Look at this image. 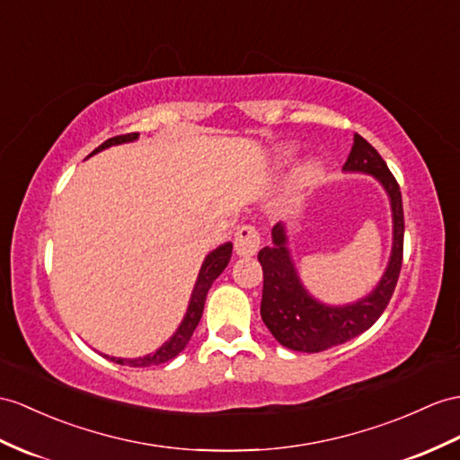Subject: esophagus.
Returning a JSON list of instances; mask_svg holds the SVG:
<instances>
[{
  "label": "esophagus",
  "instance_id": "obj_1",
  "mask_svg": "<svg viewBox=\"0 0 460 460\" xmlns=\"http://www.w3.org/2000/svg\"><path fill=\"white\" fill-rule=\"evenodd\" d=\"M261 248V236L260 230L252 224H245L236 230V238H234V250L238 255H255L257 250Z\"/></svg>",
  "mask_w": 460,
  "mask_h": 460
}]
</instances>
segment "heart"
<instances>
[{
  "instance_id": "b5f03b06",
  "label": "heart",
  "mask_w": 460,
  "mask_h": 460,
  "mask_svg": "<svg viewBox=\"0 0 460 460\" xmlns=\"http://www.w3.org/2000/svg\"><path fill=\"white\" fill-rule=\"evenodd\" d=\"M316 175H318V165L316 164H310V165L305 167V170L300 172V183H310Z\"/></svg>"
}]
</instances>
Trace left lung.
<instances>
[{
	"label": "left lung",
	"instance_id": "1",
	"mask_svg": "<svg viewBox=\"0 0 460 460\" xmlns=\"http://www.w3.org/2000/svg\"><path fill=\"white\" fill-rule=\"evenodd\" d=\"M343 170L371 173L386 189L394 222L392 255L378 287L367 298L347 306H326L302 287L287 250L285 226L281 222L275 224L273 245L257 253L263 269L261 318L275 340L293 351L318 353L367 332L388 306L400 277L404 255V208L396 177L390 173L380 154L357 132Z\"/></svg>",
	"mask_w": 460,
	"mask_h": 460
}]
</instances>
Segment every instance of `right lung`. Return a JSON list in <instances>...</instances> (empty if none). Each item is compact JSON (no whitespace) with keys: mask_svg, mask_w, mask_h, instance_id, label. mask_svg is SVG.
Listing matches in <instances>:
<instances>
[{"mask_svg":"<svg viewBox=\"0 0 460 460\" xmlns=\"http://www.w3.org/2000/svg\"><path fill=\"white\" fill-rule=\"evenodd\" d=\"M137 138H138V132L120 134V137H113V138L105 140L92 154H95L99 150H105V148H109V146L122 144V142H132ZM230 257H232V243L230 242L220 245V248H217L215 252L207 255L203 267H200L197 285H195L193 295H191V302H189L187 314L181 322V326H179V330L172 335V340L165 341L158 351L152 353V355L140 357V359H117V357H109V355H103V357H107V359H111L117 365H128V367H152V365H162V363L172 361L173 357H177L179 353L185 349V345L189 343V340H191L197 323H199L200 316H203V308H205L208 288H210L212 283H215V279L224 271V267L228 265Z\"/></svg>","mask_w":460,"mask_h":460,"instance_id":"add662e5","label":"right lung"}]
</instances>
